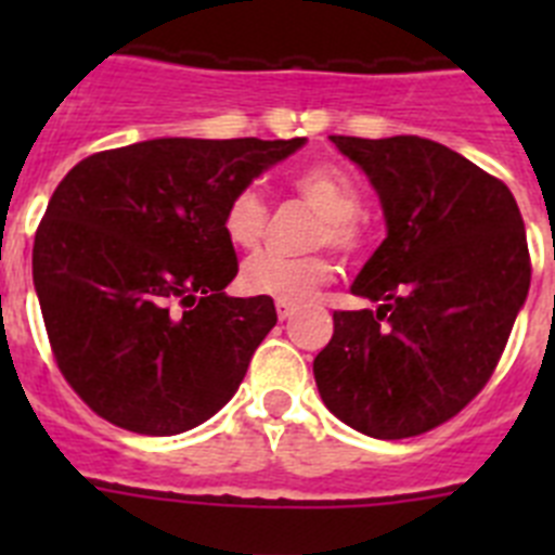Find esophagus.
Returning <instances> with one entry per match:
<instances>
[{
	"mask_svg": "<svg viewBox=\"0 0 555 555\" xmlns=\"http://www.w3.org/2000/svg\"><path fill=\"white\" fill-rule=\"evenodd\" d=\"M274 306H278V317H281V320H288V317H292V313H294V306H292V302L278 300V302H274Z\"/></svg>",
	"mask_w": 555,
	"mask_h": 555,
	"instance_id": "obj_1",
	"label": "esophagus"
}]
</instances>
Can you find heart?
Masks as SVG:
<instances>
[{"label":"heart","mask_w":555,"mask_h":555,"mask_svg":"<svg viewBox=\"0 0 555 555\" xmlns=\"http://www.w3.org/2000/svg\"><path fill=\"white\" fill-rule=\"evenodd\" d=\"M294 194L320 214L313 244H331L345 255H356L366 244V224L361 217V189L345 169L333 164H313L292 178ZM269 228V205L253 185L238 189L228 199L222 230L235 247H255ZM336 274L331 253L283 255L274 249L249 255L242 267V286L249 294L272 300L302 302Z\"/></svg>","instance_id":"1"}]
</instances>
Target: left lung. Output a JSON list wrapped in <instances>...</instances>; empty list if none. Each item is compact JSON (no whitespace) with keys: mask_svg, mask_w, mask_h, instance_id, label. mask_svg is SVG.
I'll return each mask as SVG.
<instances>
[{"mask_svg":"<svg viewBox=\"0 0 555 555\" xmlns=\"http://www.w3.org/2000/svg\"><path fill=\"white\" fill-rule=\"evenodd\" d=\"M333 144L380 194L389 235L352 283L375 311H336L313 358L327 409L375 439L439 428L473 403L506 350L531 286L512 191L420 135Z\"/></svg>","mask_w":555,"mask_h":555,"instance_id":"obj_1","label":"left lung"}]
</instances>
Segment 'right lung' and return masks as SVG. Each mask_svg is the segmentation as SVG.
<instances>
[{"label":"right lung","instance_id":"add662e5","mask_svg":"<svg viewBox=\"0 0 555 555\" xmlns=\"http://www.w3.org/2000/svg\"><path fill=\"white\" fill-rule=\"evenodd\" d=\"M306 139H152L68 171L33 244L49 347L88 409L171 436L217 414L278 322L272 297H228V199Z\"/></svg>","mask_w":555,"mask_h":555}]
</instances>
